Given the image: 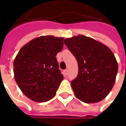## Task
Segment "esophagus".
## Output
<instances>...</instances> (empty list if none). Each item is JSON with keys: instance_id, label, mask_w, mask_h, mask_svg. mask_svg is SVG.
Wrapping results in <instances>:
<instances>
[{"instance_id": "esophagus-1", "label": "esophagus", "mask_w": 126, "mask_h": 126, "mask_svg": "<svg viewBox=\"0 0 126 126\" xmlns=\"http://www.w3.org/2000/svg\"><path fill=\"white\" fill-rule=\"evenodd\" d=\"M64 74H65V76L68 75V69H66V70H64Z\"/></svg>"}]
</instances>
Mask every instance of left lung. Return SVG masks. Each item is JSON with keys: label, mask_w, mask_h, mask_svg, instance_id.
<instances>
[{"label": "left lung", "mask_w": 126, "mask_h": 126, "mask_svg": "<svg viewBox=\"0 0 126 126\" xmlns=\"http://www.w3.org/2000/svg\"><path fill=\"white\" fill-rule=\"evenodd\" d=\"M64 44L78 62L79 74L71 82L76 97L86 103L104 99L114 86L118 63L103 43L83 35L69 38Z\"/></svg>", "instance_id": "8db88e82"}]
</instances>
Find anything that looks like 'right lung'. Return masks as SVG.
<instances>
[{"mask_svg":"<svg viewBox=\"0 0 126 126\" xmlns=\"http://www.w3.org/2000/svg\"><path fill=\"white\" fill-rule=\"evenodd\" d=\"M64 38L38 37L19 50L14 62V76L28 98L45 102L56 94L64 76L59 69L57 54L63 48Z\"/></svg>","mask_w":126,"mask_h":126,"instance_id":"obj_1","label":"right lung"}]
</instances>
